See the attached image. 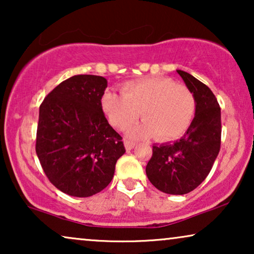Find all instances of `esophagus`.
Instances as JSON below:
<instances>
[{"mask_svg": "<svg viewBox=\"0 0 254 254\" xmlns=\"http://www.w3.org/2000/svg\"><path fill=\"white\" fill-rule=\"evenodd\" d=\"M134 147H135V142L129 141V140H125V148H126L127 150H131Z\"/></svg>", "mask_w": 254, "mask_h": 254, "instance_id": "34e87169", "label": "esophagus"}]
</instances>
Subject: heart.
Listing matches in <instances>:
<instances>
[{"mask_svg":"<svg viewBox=\"0 0 254 254\" xmlns=\"http://www.w3.org/2000/svg\"><path fill=\"white\" fill-rule=\"evenodd\" d=\"M104 113L112 126L127 129L141 118L143 123L130 128L131 137L154 135L158 140H172L185 131L195 113V98L186 85L168 77H150L127 82L121 95L104 93Z\"/></svg>","mask_w":254,"mask_h":254,"instance_id":"b5f03b06","label":"heart"}]
</instances>
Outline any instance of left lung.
Returning a JSON list of instances; mask_svg holds the SVG:
<instances>
[{"mask_svg":"<svg viewBox=\"0 0 254 254\" xmlns=\"http://www.w3.org/2000/svg\"><path fill=\"white\" fill-rule=\"evenodd\" d=\"M177 72L194 95L195 116L180 140L152 145L145 173L161 192L183 195L206 179L220 152L221 109L206 84L189 72Z\"/></svg>","mask_w":254,"mask_h":254,"instance_id":"left-lung-1","label":"left lung"}]
</instances>
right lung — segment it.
<instances>
[{
  "mask_svg": "<svg viewBox=\"0 0 254 254\" xmlns=\"http://www.w3.org/2000/svg\"><path fill=\"white\" fill-rule=\"evenodd\" d=\"M106 88L102 76L75 75L40 105L37 156L50 182L68 195L86 197L103 190L126 151L103 112Z\"/></svg>",
  "mask_w": 254,
  "mask_h": 254,
  "instance_id": "obj_1",
  "label": "right lung"
}]
</instances>
